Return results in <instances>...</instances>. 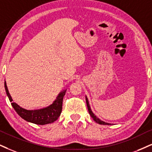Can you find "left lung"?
Listing matches in <instances>:
<instances>
[{
  "instance_id": "left-lung-1",
  "label": "left lung",
  "mask_w": 152,
  "mask_h": 152,
  "mask_svg": "<svg viewBox=\"0 0 152 152\" xmlns=\"http://www.w3.org/2000/svg\"><path fill=\"white\" fill-rule=\"evenodd\" d=\"M86 104H87V107H88V111H89V114H90V116H91L92 118H93V120L95 121L96 123H97V124H101V125H111V124H109V123H107V122L103 121L100 120V119H99L98 117H97V116H95V114H94V113L93 112V111H92L91 108H90L89 101H88V99L87 96H86Z\"/></svg>"
}]
</instances>
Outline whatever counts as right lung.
Instances as JSON below:
<instances>
[{"label":"right lung","instance_id":"1","mask_svg":"<svg viewBox=\"0 0 152 152\" xmlns=\"http://www.w3.org/2000/svg\"><path fill=\"white\" fill-rule=\"evenodd\" d=\"M5 89L6 94L10 101L11 104L17 114L21 118L27 122L37 125H46L52 124L57 120L60 116L62 109L63 97L66 93V89L63 90L57 96L56 99L49 106L39 109H31L28 110L22 108L20 105L13 102L12 97L7 89L6 82L5 80Z\"/></svg>","mask_w":152,"mask_h":152}]
</instances>
